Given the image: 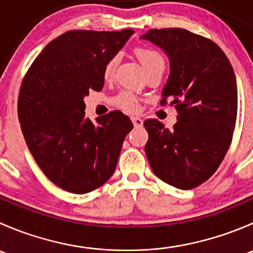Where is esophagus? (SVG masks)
<instances>
[{"label": "esophagus", "mask_w": 253, "mask_h": 253, "mask_svg": "<svg viewBox=\"0 0 253 253\" xmlns=\"http://www.w3.org/2000/svg\"><path fill=\"white\" fill-rule=\"evenodd\" d=\"M131 120H132V124H133V126L136 127V128L143 126V120L139 119V117H132Z\"/></svg>", "instance_id": "1"}]
</instances>
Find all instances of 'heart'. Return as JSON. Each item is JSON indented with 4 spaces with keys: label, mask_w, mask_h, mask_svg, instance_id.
<instances>
[{
    "label": "heart",
    "mask_w": 253,
    "mask_h": 253,
    "mask_svg": "<svg viewBox=\"0 0 253 253\" xmlns=\"http://www.w3.org/2000/svg\"><path fill=\"white\" fill-rule=\"evenodd\" d=\"M134 53L138 57V60L141 61L143 68L145 71L149 70L150 67L155 65H159V63H163V57L158 51H155L154 48L148 47V46H142V45H138V46L134 47ZM117 57L116 55L111 56L108 60L105 61L103 67V77L105 81H109L114 77L115 71H116L117 66ZM112 104H114L116 108L121 109V110L126 112H137L138 111L139 104L138 99L133 95L129 91H121L117 95H115L112 98Z\"/></svg>",
    "instance_id": "obj_1"
}]
</instances>
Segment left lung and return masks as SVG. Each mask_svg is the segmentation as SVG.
Here are the masks:
<instances>
[{
    "instance_id": "1",
    "label": "left lung",
    "mask_w": 253,
    "mask_h": 253,
    "mask_svg": "<svg viewBox=\"0 0 253 253\" xmlns=\"http://www.w3.org/2000/svg\"><path fill=\"white\" fill-rule=\"evenodd\" d=\"M142 38L169 56L170 76L160 105L170 100L177 111L171 131L158 120H145V154L160 180L191 190L216 171L233 141L235 73L224 51L202 35L168 28L150 29Z\"/></svg>"
}]
</instances>
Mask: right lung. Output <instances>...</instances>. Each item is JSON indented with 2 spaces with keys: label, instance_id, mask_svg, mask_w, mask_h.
<instances>
[{
  "label": "right lung",
  "instance_id": "right-lung-1",
  "mask_svg": "<svg viewBox=\"0 0 253 253\" xmlns=\"http://www.w3.org/2000/svg\"><path fill=\"white\" fill-rule=\"evenodd\" d=\"M132 34V29L63 33L48 42L23 78L18 96L23 136L45 176L62 190L91 192L114 174L133 125L117 110L91 122L83 99L103 89L104 63Z\"/></svg>",
  "mask_w": 253,
  "mask_h": 253
}]
</instances>
